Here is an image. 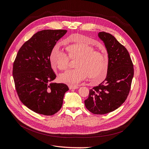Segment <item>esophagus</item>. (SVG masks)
<instances>
[{"instance_id": "34e87169", "label": "esophagus", "mask_w": 149, "mask_h": 149, "mask_svg": "<svg viewBox=\"0 0 149 149\" xmlns=\"http://www.w3.org/2000/svg\"><path fill=\"white\" fill-rule=\"evenodd\" d=\"M69 88L70 90H71V89H77V88H78V86H69Z\"/></svg>"}]
</instances>
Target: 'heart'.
<instances>
[{"instance_id": "b5f03b06", "label": "heart", "mask_w": 149, "mask_h": 149, "mask_svg": "<svg viewBox=\"0 0 149 149\" xmlns=\"http://www.w3.org/2000/svg\"><path fill=\"white\" fill-rule=\"evenodd\" d=\"M74 43L68 45L66 50L70 59L77 60V69L68 71L59 75L62 82L74 85L79 83L87 77L94 83L105 79L108 72V59L103 51H96L89 45L91 39L79 34L70 37ZM50 62L53 70H65L69 66L70 59L65 53L54 49L50 55Z\"/></svg>"}]
</instances>
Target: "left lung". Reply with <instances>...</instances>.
<instances>
[{
    "label": "left lung",
    "instance_id": "1",
    "mask_svg": "<svg viewBox=\"0 0 149 149\" xmlns=\"http://www.w3.org/2000/svg\"><path fill=\"white\" fill-rule=\"evenodd\" d=\"M98 36L108 54V72L102 83L90 90L84 104L91 113L103 115L116 110L127 99L134 68L128 50L114 36L104 31Z\"/></svg>",
    "mask_w": 149,
    "mask_h": 149
}]
</instances>
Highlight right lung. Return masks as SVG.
I'll return each mask as SVG.
<instances>
[{"mask_svg":"<svg viewBox=\"0 0 149 149\" xmlns=\"http://www.w3.org/2000/svg\"><path fill=\"white\" fill-rule=\"evenodd\" d=\"M67 31H38L19 49L13 65V77L21 102L33 112L50 116L63 104L69 90L63 83H53L56 75L50 62V53Z\"/></svg>","mask_w":149,"mask_h":149,"instance_id":"1","label":"right lung"}]
</instances>
